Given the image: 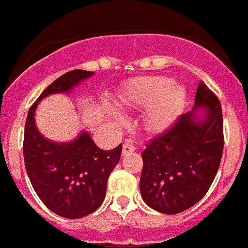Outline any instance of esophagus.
Returning a JSON list of instances; mask_svg holds the SVG:
<instances>
[{"label":"esophagus","instance_id":"esophagus-1","mask_svg":"<svg viewBox=\"0 0 248 248\" xmlns=\"http://www.w3.org/2000/svg\"><path fill=\"white\" fill-rule=\"evenodd\" d=\"M135 151V147H134V145L131 144V142L126 141L124 142V145H123V155L125 156L128 155V154H131V152Z\"/></svg>","mask_w":248,"mask_h":248}]
</instances>
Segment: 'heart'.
<instances>
[{"instance_id": "heart-1", "label": "heart", "mask_w": 248, "mask_h": 248, "mask_svg": "<svg viewBox=\"0 0 248 248\" xmlns=\"http://www.w3.org/2000/svg\"><path fill=\"white\" fill-rule=\"evenodd\" d=\"M185 90L172 83L165 76H150L136 79L131 85L129 99H120V104H136L149 108L146 126L151 131H162L169 128L181 110L185 102ZM112 117L120 120V115L113 110Z\"/></svg>"}]
</instances>
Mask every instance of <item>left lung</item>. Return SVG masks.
I'll list each match as a JSON object with an SVG mask.
<instances>
[{"label":"left lung","mask_w":248,"mask_h":248,"mask_svg":"<svg viewBox=\"0 0 248 248\" xmlns=\"http://www.w3.org/2000/svg\"><path fill=\"white\" fill-rule=\"evenodd\" d=\"M222 150L221 104L201 81L192 112L182 114L142 151L140 192L145 203L170 215L192 208L212 186Z\"/></svg>","instance_id":"8db88e82"}]
</instances>
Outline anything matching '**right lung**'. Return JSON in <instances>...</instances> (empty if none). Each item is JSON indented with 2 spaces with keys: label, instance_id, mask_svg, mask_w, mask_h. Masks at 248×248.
Listing matches in <instances>:
<instances>
[{
  "label": "right lung",
  "instance_id": "right-lung-1",
  "mask_svg": "<svg viewBox=\"0 0 248 248\" xmlns=\"http://www.w3.org/2000/svg\"><path fill=\"white\" fill-rule=\"evenodd\" d=\"M94 72L72 70L47 86L31 107L23 141L24 165L34 190L51 212L78 219L101 206L107 181L122 155V144L104 151L82 131L69 142H55L40 134L34 122L36 106L54 93H67Z\"/></svg>",
  "mask_w": 248,
  "mask_h": 248
}]
</instances>
